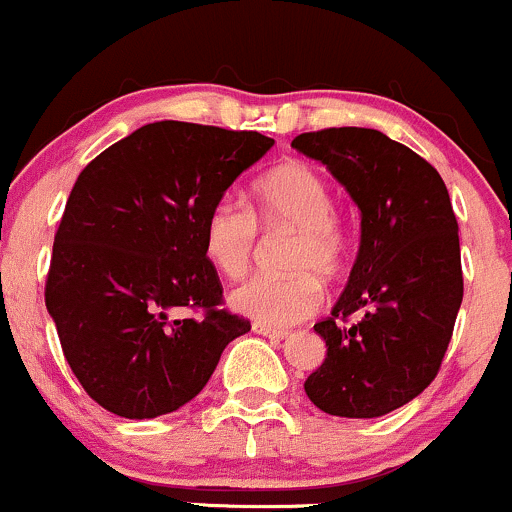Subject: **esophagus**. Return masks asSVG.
Masks as SVG:
<instances>
[{"mask_svg":"<svg viewBox=\"0 0 512 512\" xmlns=\"http://www.w3.org/2000/svg\"><path fill=\"white\" fill-rule=\"evenodd\" d=\"M255 330L257 335H265V338H274V340H286L289 338V333H286V330H274V328H265V325H255Z\"/></svg>","mask_w":512,"mask_h":512,"instance_id":"obj_1","label":"esophagus"}]
</instances>
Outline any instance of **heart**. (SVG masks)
Returning <instances> with one entry per match:
<instances>
[{
  "label": "heart",
  "instance_id": "1",
  "mask_svg": "<svg viewBox=\"0 0 512 512\" xmlns=\"http://www.w3.org/2000/svg\"><path fill=\"white\" fill-rule=\"evenodd\" d=\"M255 213L221 196L204 218L206 260L228 279L245 277L257 250V221L296 228L286 265L291 274H257L230 294L235 311L265 328H289L318 311L323 282L340 277L352 250L350 226L333 209V189L316 167L284 162L252 187Z\"/></svg>",
  "mask_w": 512,
  "mask_h": 512
}]
</instances>
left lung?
I'll return each instance as SVG.
<instances>
[{
  "mask_svg": "<svg viewBox=\"0 0 512 512\" xmlns=\"http://www.w3.org/2000/svg\"><path fill=\"white\" fill-rule=\"evenodd\" d=\"M291 148L323 162L362 213L345 291L313 325L328 357L303 389L323 413L379 418L428 389L452 340L464 296L452 201L428 160L374 128L301 133Z\"/></svg>",
  "mask_w": 512,
  "mask_h": 512,
  "instance_id": "obj_1",
  "label": "left lung"
}]
</instances>
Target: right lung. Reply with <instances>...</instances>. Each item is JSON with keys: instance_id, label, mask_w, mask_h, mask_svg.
<instances>
[{"instance_id": "obj_1", "label": "right lung", "mask_w": 512, "mask_h": 512, "mask_svg": "<svg viewBox=\"0 0 512 512\" xmlns=\"http://www.w3.org/2000/svg\"><path fill=\"white\" fill-rule=\"evenodd\" d=\"M272 145L257 131L157 121L80 172L55 233L46 308L101 408L131 420L177 411L250 330L221 308L204 218Z\"/></svg>"}]
</instances>
